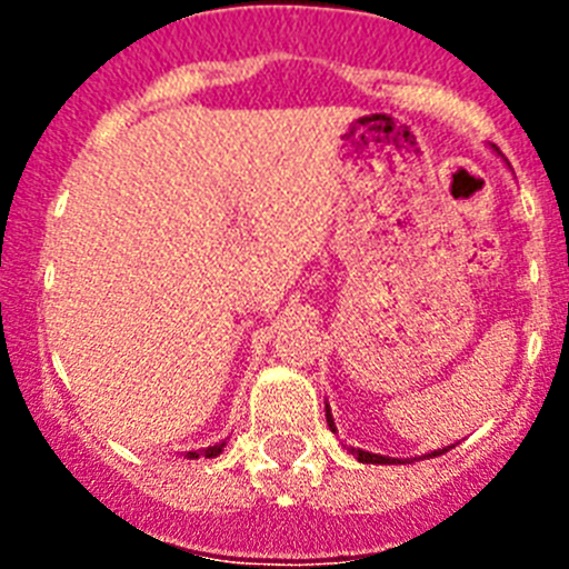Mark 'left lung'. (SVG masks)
<instances>
[{
    "label": "left lung",
    "instance_id": "obj_1",
    "mask_svg": "<svg viewBox=\"0 0 569 569\" xmlns=\"http://www.w3.org/2000/svg\"><path fill=\"white\" fill-rule=\"evenodd\" d=\"M325 413H328V427L336 433V421L333 416H330V405L325 401ZM456 447V445H450ZM450 447H439V450H430V453H421V456H413V459H393V456H381V453H370V450H359V447H350V453L356 456V459L361 461V465H413V461H425V459H436V456L447 453Z\"/></svg>",
    "mask_w": 569,
    "mask_h": 569
}]
</instances>
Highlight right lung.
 <instances>
[{
  "label": "right lung",
  "mask_w": 569,
  "mask_h": 569,
  "mask_svg": "<svg viewBox=\"0 0 569 569\" xmlns=\"http://www.w3.org/2000/svg\"><path fill=\"white\" fill-rule=\"evenodd\" d=\"M224 447H228V439L219 441V445H213V447H204V450H190L188 459H199V456H204V459H216V456L222 453Z\"/></svg>",
  "instance_id": "1"
}]
</instances>
